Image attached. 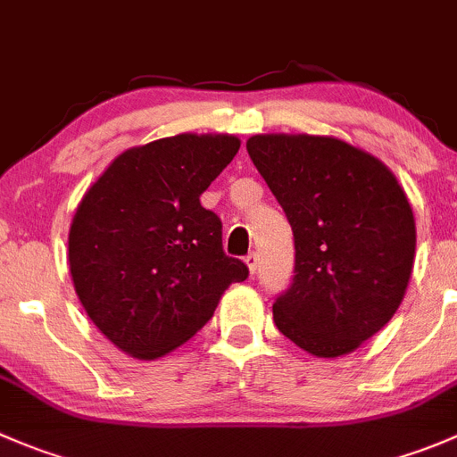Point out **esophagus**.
<instances>
[{
	"mask_svg": "<svg viewBox=\"0 0 457 457\" xmlns=\"http://www.w3.org/2000/svg\"><path fill=\"white\" fill-rule=\"evenodd\" d=\"M245 265L247 270H250V274L256 272V265H259V256H256V252H250V254L245 256Z\"/></svg>",
	"mask_w": 457,
	"mask_h": 457,
	"instance_id": "esophagus-1",
	"label": "esophagus"
}]
</instances>
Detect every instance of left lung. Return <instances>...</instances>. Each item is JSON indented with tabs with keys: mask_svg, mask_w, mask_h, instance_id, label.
Wrapping results in <instances>:
<instances>
[{
	"mask_svg": "<svg viewBox=\"0 0 457 457\" xmlns=\"http://www.w3.org/2000/svg\"><path fill=\"white\" fill-rule=\"evenodd\" d=\"M247 154L295 234V277L274 301V323L310 355H348L404 299L409 198L382 161L328 136H252Z\"/></svg>",
	"mask_w": 457,
	"mask_h": 457,
	"instance_id": "8db88e82",
	"label": "left lung"
}]
</instances>
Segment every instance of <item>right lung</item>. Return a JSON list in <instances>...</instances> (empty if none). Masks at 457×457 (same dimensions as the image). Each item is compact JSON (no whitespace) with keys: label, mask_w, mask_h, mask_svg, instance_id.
<instances>
[{"label":"right lung","mask_w":457,"mask_h":457,"mask_svg":"<svg viewBox=\"0 0 457 457\" xmlns=\"http://www.w3.org/2000/svg\"><path fill=\"white\" fill-rule=\"evenodd\" d=\"M241 140L180 134L122 152L88 187L69 232L75 292L97 330L136 360L192 339L247 265L223 252L201 194Z\"/></svg>","instance_id":"1"}]
</instances>
